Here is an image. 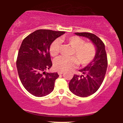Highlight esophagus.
Segmentation results:
<instances>
[{
    "label": "esophagus",
    "mask_w": 123,
    "mask_h": 123,
    "mask_svg": "<svg viewBox=\"0 0 123 123\" xmlns=\"http://www.w3.org/2000/svg\"><path fill=\"white\" fill-rule=\"evenodd\" d=\"M58 74H59V75H62V74H64V72H63V71H58Z\"/></svg>",
    "instance_id": "34e87169"
}]
</instances>
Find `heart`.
Segmentation results:
<instances>
[{
    "label": "heart",
    "instance_id": "1",
    "mask_svg": "<svg viewBox=\"0 0 123 123\" xmlns=\"http://www.w3.org/2000/svg\"><path fill=\"white\" fill-rule=\"evenodd\" d=\"M62 40L65 41L73 48L72 55L74 56H61L55 59L54 68L59 71H67L75 67L78 64L86 66L90 64L96 55V47L92 42H85L82 38L77 36L64 37ZM60 50V42L55 40L49 47V52L52 56H56Z\"/></svg>",
    "mask_w": 123,
    "mask_h": 123
}]
</instances>
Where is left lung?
Segmentation results:
<instances>
[{"mask_svg":"<svg viewBox=\"0 0 123 123\" xmlns=\"http://www.w3.org/2000/svg\"><path fill=\"white\" fill-rule=\"evenodd\" d=\"M75 34L91 40L97 50L93 60L85 68L80 70L83 74H74L69 83V89L73 93L80 97H87L95 93L104 81L107 69V55L104 42L95 34L86 32Z\"/></svg>","mask_w":123,"mask_h":123,"instance_id":"8db88e82","label":"left lung"}]
</instances>
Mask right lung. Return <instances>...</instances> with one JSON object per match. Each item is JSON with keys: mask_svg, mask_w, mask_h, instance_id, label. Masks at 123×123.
Instances as JSON below:
<instances>
[{"mask_svg": "<svg viewBox=\"0 0 123 123\" xmlns=\"http://www.w3.org/2000/svg\"><path fill=\"white\" fill-rule=\"evenodd\" d=\"M65 33L50 30H37L27 36L21 43L17 68L21 82L31 95L42 97L53 91L59 75L46 71L52 65L49 47L53 41Z\"/></svg>", "mask_w": 123, "mask_h": 123, "instance_id": "add662e5", "label": "right lung"}]
</instances>
